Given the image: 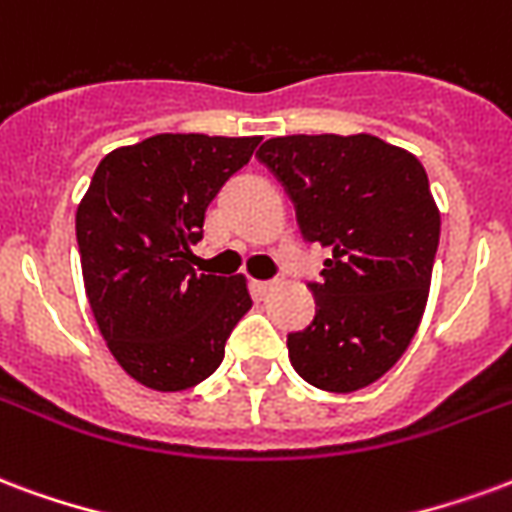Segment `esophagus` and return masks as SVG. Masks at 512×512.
<instances>
[{
  "label": "esophagus",
  "instance_id": "34e87169",
  "mask_svg": "<svg viewBox=\"0 0 512 512\" xmlns=\"http://www.w3.org/2000/svg\"><path fill=\"white\" fill-rule=\"evenodd\" d=\"M278 286H281V281H278V278H275V281H256V283H253V289H256L259 294L275 292Z\"/></svg>",
  "mask_w": 512,
  "mask_h": 512
}]
</instances>
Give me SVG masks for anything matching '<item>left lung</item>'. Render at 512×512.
<instances>
[{
    "label": "left lung",
    "mask_w": 512,
    "mask_h": 512,
    "mask_svg": "<svg viewBox=\"0 0 512 512\" xmlns=\"http://www.w3.org/2000/svg\"><path fill=\"white\" fill-rule=\"evenodd\" d=\"M256 158L302 237L333 253L308 283L313 322L286 341L294 371L327 393L363 390L401 360L428 302L442 218L423 163L371 133L270 138Z\"/></svg>",
    "instance_id": "obj_1"
}]
</instances>
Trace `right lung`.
Wrapping results in <instances>:
<instances>
[{
    "mask_svg": "<svg viewBox=\"0 0 512 512\" xmlns=\"http://www.w3.org/2000/svg\"><path fill=\"white\" fill-rule=\"evenodd\" d=\"M261 136L158 133L100 160L76 210L89 308L122 371L158 393L215 374L251 311L242 275H196L190 245Z\"/></svg>",
    "mask_w": 512,
    "mask_h": 512,
    "instance_id": "obj_1",
    "label": "right lung"
}]
</instances>
